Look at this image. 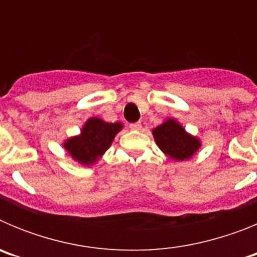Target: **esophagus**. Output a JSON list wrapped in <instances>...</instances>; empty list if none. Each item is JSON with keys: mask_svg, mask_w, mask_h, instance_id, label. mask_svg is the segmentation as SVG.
Here are the masks:
<instances>
[{"mask_svg": "<svg viewBox=\"0 0 257 257\" xmlns=\"http://www.w3.org/2000/svg\"><path fill=\"white\" fill-rule=\"evenodd\" d=\"M130 128H131V130H140V128H142V123H140V122H135V123H131Z\"/></svg>", "mask_w": 257, "mask_h": 257, "instance_id": "esophagus-1", "label": "esophagus"}]
</instances>
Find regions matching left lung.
I'll list each match as a JSON object with an SVG mask.
<instances>
[{
    "mask_svg": "<svg viewBox=\"0 0 257 257\" xmlns=\"http://www.w3.org/2000/svg\"><path fill=\"white\" fill-rule=\"evenodd\" d=\"M153 136L161 151L176 161L188 160L201 147L199 140L185 133L174 119H169L154 128Z\"/></svg>",
    "mask_w": 257,
    "mask_h": 257,
    "instance_id": "1",
    "label": "left lung"
}]
</instances>
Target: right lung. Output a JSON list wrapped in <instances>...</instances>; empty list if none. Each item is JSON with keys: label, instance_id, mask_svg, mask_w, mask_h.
I'll use <instances>...</instances> for the list:
<instances>
[{"label": "right lung", "instance_id": "add662e5", "mask_svg": "<svg viewBox=\"0 0 257 257\" xmlns=\"http://www.w3.org/2000/svg\"><path fill=\"white\" fill-rule=\"evenodd\" d=\"M121 128V123H106L99 118H90L83 127L82 134L68 140L64 148L76 161L90 165L100 158L110 147Z\"/></svg>", "mask_w": 257, "mask_h": 257}]
</instances>
